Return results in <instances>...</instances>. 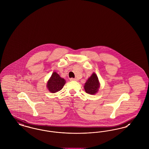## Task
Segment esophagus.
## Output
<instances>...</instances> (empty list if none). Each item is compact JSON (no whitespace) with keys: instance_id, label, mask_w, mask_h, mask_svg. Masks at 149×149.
Listing matches in <instances>:
<instances>
[{"instance_id":"34e87169","label":"esophagus","mask_w":149,"mask_h":149,"mask_svg":"<svg viewBox=\"0 0 149 149\" xmlns=\"http://www.w3.org/2000/svg\"><path fill=\"white\" fill-rule=\"evenodd\" d=\"M70 80H71V81H77L78 80V79H76V78H70Z\"/></svg>"}]
</instances>
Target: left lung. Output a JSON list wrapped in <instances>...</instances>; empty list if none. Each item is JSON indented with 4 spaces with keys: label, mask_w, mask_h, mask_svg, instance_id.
Masks as SVG:
<instances>
[{
    "label": "left lung",
    "mask_w": 149,
    "mask_h": 149,
    "mask_svg": "<svg viewBox=\"0 0 149 149\" xmlns=\"http://www.w3.org/2000/svg\"><path fill=\"white\" fill-rule=\"evenodd\" d=\"M99 80L97 75L93 73L91 77L88 78L84 86L85 92L89 94H95L98 92L99 88Z\"/></svg>",
    "instance_id": "obj_1"
}]
</instances>
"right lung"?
<instances>
[{
    "label": "right lung",
    "mask_w": 149,
    "mask_h": 149,
    "mask_svg": "<svg viewBox=\"0 0 149 149\" xmlns=\"http://www.w3.org/2000/svg\"><path fill=\"white\" fill-rule=\"evenodd\" d=\"M65 80L63 78H61L60 76L56 72H54L47 81V88L49 92L51 93L57 92L62 89L65 84Z\"/></svg>",
    "instance_id": "1"
}]
</instances>
